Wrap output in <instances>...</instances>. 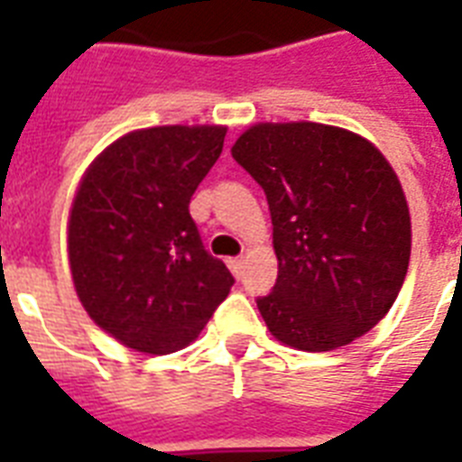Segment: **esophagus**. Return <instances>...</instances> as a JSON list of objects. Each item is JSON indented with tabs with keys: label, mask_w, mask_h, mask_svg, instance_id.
Returning a JSON list of instances; mask_svg holds the SVG:
<instances>
[{
	"label": "esophagus",
	"mask_w": 462,
	"mask_h": 462,
	"mask_svg": "<svg viewBox=\"0 0 462 462\" xmlns=\"http://www.w3.org/2000/svg\"><path fill=\"white\" fill-rule=\"evenodd\" d=\"M227 266H230L235 278H242V273H245V259H230L227 261Z\"/></svg>",
	"instance_id": "esophagus-1"
}]
</instances>
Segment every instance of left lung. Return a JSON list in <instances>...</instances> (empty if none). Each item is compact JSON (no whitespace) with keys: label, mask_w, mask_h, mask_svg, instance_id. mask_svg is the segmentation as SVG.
I'll return each mask as SVG.
<instances>
[{"label":"left lung","mask_w":462,"mask_h":462,"mask_svg":"<svg viewBox=\"0 0 462 462\" xmlns=\"http://www.w3.org/2000/svg\"><path fill=\"white\" fill-rule=\"evenodd\" d=\"M232 158L259 181L278 278L256 300L268 330L304 352L365 336L410 263V210L393 167L357 134L316 122L256 125Z\"/></svg>","instance_id":"1"}]
</instances>
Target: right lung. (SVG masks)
Listing matches in <instances>:
<instances>
[{"label":"right lung","instance_id":"obj_1","mask_svg":"<svg viewBox=\"0 0 462 462\" xmlns=\"http://www.w3.org/2000/svg\"><path fill=\"white\" fill-rule=\"evenodd\" d=\"M225 126H153L93 160L69 216V261L88 316L148 355L189 345L235 278L189 213L223 153Z\"/></svg>","mask_w":462,"mask_h":462}]
</instances>
